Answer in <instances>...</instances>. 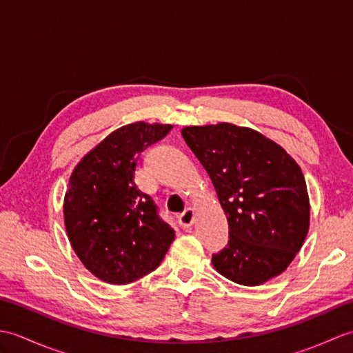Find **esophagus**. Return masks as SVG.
I'll use <instances>...</instances> for the list:
<instances>
[{
  "mask_svg": "<svg viewBox=\"0 0 353 353\" xmlns=\"http://www.w3.org/2000/svg\"><path fill=\"white\" fill-rule=\"evenodd\" d=\"M177 221H179V224H181L183 229L191 228L192 224H194V209L192 208H186L185 211L177 216Z\"/></svg>",
  "mask_w": 353,
  "mask_h": 353,
  "instance_id": "34e87169",
  "label": "esophagus"
}]
</instances>
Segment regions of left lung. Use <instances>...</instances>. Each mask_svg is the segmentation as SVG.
Returning a JSON list of instances; mask_svg holds the SVG:
<instances>
[{"label": "left lung", "instance_id": "1", "mask_svg": "<svg viewBox=\"0 0 353 353\" xmlns=\"http://www.w3.org/2000/svg\"><path fill=\"white\" fill-rule=\"evenodd\" d=\"M182 137L211 177L229 223L230 239L212 254L214 268L245 287L283 273L310 230V196L299 163L250 127L188 125Z\"/></svg>", "mask_w": 353, "mask_h": 353}]
</instances>
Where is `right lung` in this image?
Listing matches in <instances>:
<instances>
[{"label":"right lung","mask_w":353,"mask_h":353,"mask_svg":"<svg viewBox=\"0 0 353 353\" xmlns=\"http://www.w3.org/2000/svg\"><path fill=\"white\" fill-rule=\"evenodd\" d=\"M171 124L134 121L109 133L74 167L63 199L66 235L81 264L103 282L124 285L161 264L174 230L138 190L139 154Z\"/></svg>","instance_id":"obj_1"}]
</instances>
